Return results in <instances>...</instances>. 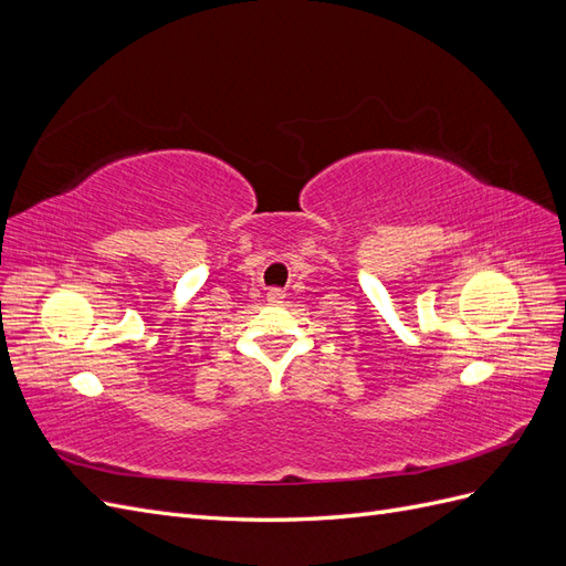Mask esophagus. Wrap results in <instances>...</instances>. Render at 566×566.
Masks as SVG:
<instances>
[{"instance_id":"esophagus-1","label":"esophagus","mask_w":566,"mask_h":566,"mask_svg":"<svg viewBox=\"0 0 566 566\" xmlns=\"http://www.w3.org/2000/svg\"><path fill=\"white\" fill-rule=\"evenodd\" d=\"M279 300H283L281 290H269V302H279Z\"/></svg>"}]
</instances>
